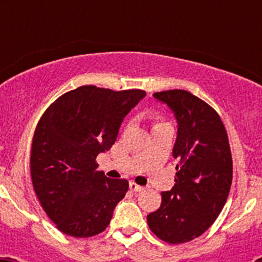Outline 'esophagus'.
Instances as JSON below:
<instances>
[{
	"mask_svg": "<svg viewBox=\"0 0 262 262\" xmlns=\"http://www.w3.org/2000/svg\"><path fill=\"white\" fill-rule=\"evenodd\" d=\"M129 187H130L132 191H136V192H141V191H143V190H144L143 186L136 184V182H130V184H129Z\"/></svg>",
	"mask_w": 262,
	"mask_h": 262,
	"instance_id": "esophagus-1",
	"label": "esophagus"
}]
</instances>
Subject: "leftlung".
Returning a JSON list of instances; mask_svg holds the SVG:
<instances>
[{"instance_id":"obj_1","label":"left lung","mask_w":262,"mask_h":262,"mask_svg":"<svg viewBox=\"0 0 262 262\" xmlns=\"http://www.w3.org/2000/svg\"><path fill=\"white\" fill-rule=\"evenodd\" d=\"M178 123L172 156L176 184L161 192L160 209L147 215L150 231L168 244L202 236L223 209L232 184V156L226 128L215 112L185 90L153 94Z\"/></svg>"}]
</instances>
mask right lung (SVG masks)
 Masks as SVG:
<instances>
[{"instance_id":"1","label":"right lung","mask_w":262,"mask_h":262,"mask_svg":"<svg viewBox=\"0 0 262 262\" xmlns=\"http://www.w3.org/2000/svg\"><path fill=\"white\" fill-rule=\"evenodd\" d=\"M142 90L82 86L55 100L39 120L31 146L35 194L50 221L68 236L91 237L109 226L129 184L96 171L97 155L112 148Z\"/></svg>"}]
</instances>
